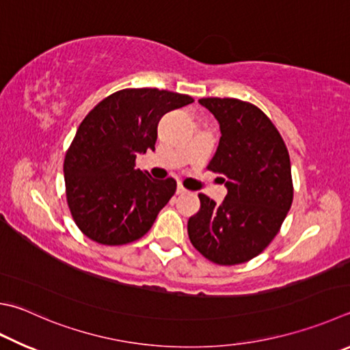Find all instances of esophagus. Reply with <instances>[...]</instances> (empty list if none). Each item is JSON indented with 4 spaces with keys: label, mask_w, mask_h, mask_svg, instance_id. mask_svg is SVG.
<instances>
[{
    "label": "esophagus",
    "mask_w": 350,
    "mask_h": 350,
    "mask_svg": "<svg viewBox=\"0 0 350 350\" xmlns=\"http://www.w3.org/2000/svg\"><path fill=\"white\" fill-rule=\"evenodd\" d=\"M176 193H177V194H180V196H182V194H188L189 191H188V189H187L185 187H183V185H182V183H179V185H177V191H176Z\"/></svg>",
    "instance_id": "esophagus-1"
}]
</instances>
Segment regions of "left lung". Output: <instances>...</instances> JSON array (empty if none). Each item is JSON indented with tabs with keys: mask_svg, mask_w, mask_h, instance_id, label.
Masks as SVG:
<instances>
[{
	"mask_svg": "<svg viewBox=\"0 0 350 350\" xmlns=\"http://www.w3.org/2000/svg\"><path fill=\"white\" fill-rule=\"evenodd\" d=\"M199 103L220 124L208 170L224 176L228 194L221 205L199 194L200 209L188 220V236L209 262L240 265L274 240L292 205L289 153L272 120L254 104L234 98Z\"/></svg>",
	"mask_w": 350,
	"mask_h": 350,
	"instance_id": "obj_1",
	"label": "left lung"
}]
</instances>
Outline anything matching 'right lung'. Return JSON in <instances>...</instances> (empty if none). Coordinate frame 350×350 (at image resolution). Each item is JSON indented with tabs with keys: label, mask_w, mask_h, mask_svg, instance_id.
<instances>
[{
	"label": "right lung",
	"mask_w": 350,
	"mask_h": 350,
	"mask_svg": "<svg viewBox=\"0 0 350 350\" xmlns=\"http://www.w3.org/2000/svg\"><path fill=\"white\" fill-rule=\"evenodd\" d=\"M191 103L188 94L124 88L87 114L64 159L67 205L84 236L119 246L150 231L177 183L136 170V156L154 150L165 113Z\"/></svg>",
	"instance_id": "1"
}]
</instances>
